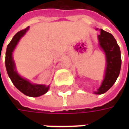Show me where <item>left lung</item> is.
I'll list each match as a JSON object with an SVG mask.
<instances>
[{
	"label": "left lung",
	"mask_w": 129,
	"mask_h": 129,
	"mask_svg": "<svg viewBox=\"0 0 129 129\" xmlns=\"http://www.w3.org/2000/svg\"><path fill=\"white\" fill-rule=\"evenodd\" d=\"M98 39L106 57L105 77L100 88L95 92L97 95H101L110 89L116 81L121 69L122 59L119 45L111 33L100 29Z\"/></svg>",
	"instance_id": "8db88e82"
}]
</instances>
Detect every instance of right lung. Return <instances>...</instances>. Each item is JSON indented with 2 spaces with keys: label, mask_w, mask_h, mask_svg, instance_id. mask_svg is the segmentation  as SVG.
I'll return each mask as SVG.
<instances>
[{
  "label": "right lung",
  "mask_w": 129,
  "mask_h": 129,
  "mask_svg": "<svg viewBox=\"0 0 129 129\" xmlns=\"http://www.w3.org/2000/svg\"><path fill=\"white\" fill-rule=\"evenodd\" d=\"M29 29V27L18 32L14 36L12 41L7 45L5 54V66L7 74L11 81L18 90L24 95L29 97H39L48 92L49 86L32 84L29 81L22 78L15 70V64L12 59V52L19 40Z\"/></svg>",
  "instance_id": "add662e5"
}]
</instances>
